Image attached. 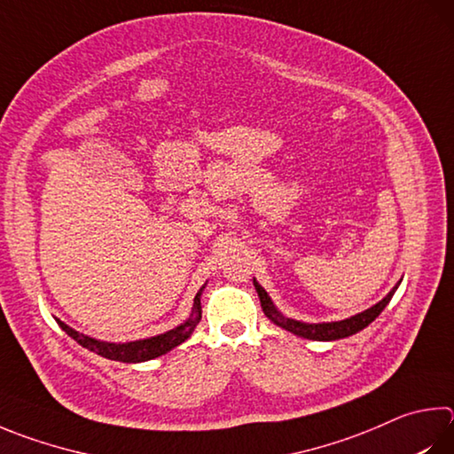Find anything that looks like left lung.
<instances>
[{"mask_svg":"<svg viewBox=\"0 0 454 454\" xmlns=\"http://www.w3.org/2000/svg\"><path fill=\"white\" fill-rule=\"evenodd\" d=\"M401 284V282H399ZM399 284L393 287V290L385 295V298L375 303L373 308H369L365 311L357 313V316H353L349 319H341V321H332V324H303V321L298 319H290V317H284L282 313H279L274 306V301L270 300V295L266 294V290L255 282L254 279V287L255 292L260 295V303H262V309L266 313V317L274 321L276 325L284 327L286 332H292L300 337H306V340H313V341H335V340H343V337H349L353 333L361 332V329H365L371 321H373L379 313H381L387 303L391 301L395 290H397Z\"/></svg>","mask_w":454,"mask_h":454,"instance_id":"1","label":"left lung"}]
</instances>
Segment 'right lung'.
I'll return each mask as SVG.
<instances>
[{
  "label": "right lung",
  "instance_id": "right-lung-1",
  "mask_svg": "<svg viewBox=\"0 0 454 454\" xmlns=\"http://www.w3.org/2000/svg\"><path fill=\"white\" fill-rule=\"evenodd\" d=\"M202 290L204 287H200V292L196 294L192 313H191V317L184 321V324H180L178 327L170 329V332H167V333L148 337V340H138V341H129V343L98 341V340H93V337L75 332V329L69 327L67 324H63L61 319H57V324H59L63 332L69 337H73V340H75L79 345H83L85 349L97 353V356L113 359V361H121V364H141V361H148V359L164 356V353L175 349L176 345L184 343L188 337H191L194 327L199 325V321L202 317V308H200Z\"/></svg>",
  "mask_w": 454,
  "mask_h": 454
}]
</instances>
